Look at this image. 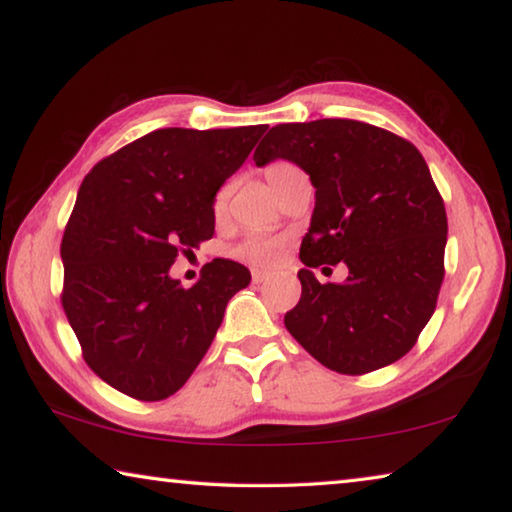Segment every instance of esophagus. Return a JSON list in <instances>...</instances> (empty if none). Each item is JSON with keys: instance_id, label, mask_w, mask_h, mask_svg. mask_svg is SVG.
I'll list each match as a JSON object with an SVG mask.
<instances>
[{"instance_id": "obj_1", "label": "esophagus", "mask_w": 512, "mask_h": 512, "mask_svg": "<svg viewBox=\"0 0 512 512\" xmlns=\"http://www.w3.org/2000/svg\"><path fill=\"white\" fill-rule=\"evenodd\" d=\"M268 277H271V273H268V271H262V268H253V282H255V284L266 282Z\"/></svg>"}]
</instances>
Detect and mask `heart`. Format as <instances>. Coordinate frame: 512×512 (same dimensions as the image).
Segmentation results:
<instances>
[{
    "label": "heart",
    "mask_w": 512,
    "mask_h": 512,
    "mask_svg": "<svg viewBox=\"0 0 512 512\" xmlns=\"http://www.w3.org/2000/svg\"><path fill=\"white\" fill-rule=\"evenodd\" d=\"M291 169H296L289 162H273L266 167V178L268 183H275L282 173H287ZM228 198H230V187L223 185L219 192L214 194L212 201V210L216 216H221L228 207ZM284 248V239L282 237H273V235H264V232H250L244 239L235 246V257L244 259V262L257 264V266H271L282 255Z\"/></svg>",
    "instance_id": "obj_1"
}]
</instances>
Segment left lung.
Returning <instances> with one entry per match:
<instances>
[{
	"mask_svg": "<svg viewBox=\"0 0 512 512\" xmlns=\"http://www.w3.org/2000/svg\"><path fill=\"white\" fill-rule=\"evenodd\" d=\"M277 158L309 173L316 205L302 239L300 302L284 325L311 357L341 375L402 359L436 309L445 277L447 214L411 142L354 119L273 126L257 167ZM343 261V285L311 267Z\"/></svg>",
	"mask_w": 512,
	"mask_h": 512,
	"instance_id": "obj_1",
	"label": "left lung"
}]
</instances>
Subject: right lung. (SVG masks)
I'll return each instance as SVG.
<instances>
[{
    "instance_id": "add662e5",
    "label": "right lung",
    "mask_w": 512,
    "mask_h": 512,
    "mask_svg": "<svg viewBox=\"0 0 512 512\" xmlns=\"http://www.w3.org/2000/svg\"><path fill=\"white\" fill-rule=\"evenodd\" d=\"M266 126L160 128L103 158L81 183L60 257L63 309L83 359L142 402L183 388L210 348L225 305L250 284L232 259L205 264L185 289L180 250L214 235L212 201Z\"/></svg>"
}]
</instances>
